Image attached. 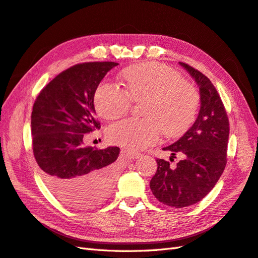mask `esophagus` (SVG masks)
I'll use <instances>...</instances> for the list:
<instances>
[{
	"label": "esophagus",
	"instance_id": "obj_1",
	"mask_svg": "<svg viewBox=\"0 0 258 258\" xmlns=\"http://www.w3.org/2000/svg\"><path fill=\"white\" fill-rule=\"evenodd\" d=\"M124 154H126V156L132 158V159H137V158L141 157V153H137V151L133 150H125Z\"/></svg>",
	"mask_w": 258,
	"mask_h": 258
}]
</instances>
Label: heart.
<instances>
[{"instance_id": "1", "label": "heart", "mask_w": 258, "mask_h": 258, "mask_svg": "<svg viewBox=\"0 0 258 258\" xmlns=\"http://www.w3.org/2000/svg\"><path fill=\"white\" fill-rule=\"evenodd\" d=\"M126 90L113 83H103L95 95L96 109L107 120L128 113L132 102L148 99L146 118H128L112 124L109 140L132 150H140L159 141L162 132L169 137L183 134L194 122L200 95L193 85L183 82L174 70L159 63H142L123 73Z\"/></svg>"}]
</instances>
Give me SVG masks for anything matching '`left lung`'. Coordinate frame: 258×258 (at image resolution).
<instances>
[{"mask_svg":"<svg viewBox=\"0 0 258 258\" xmlns=\"http://www.w3.org/2000/svg\"><path fill=\"white\" fill-rule=\"evenodd\" d=\"M194 78L201 95V109L194 124L179 141L163 150L182 159L175 167L157 159V172L150 189L158 201L170 207L183 208L202 201L221 176L227 163L229 120L221 98L208 77L179 62Z\"/></svg>","mask_w":258,"mask_h":258,"instance_id":"1","label":"left lung"}]
</instances>
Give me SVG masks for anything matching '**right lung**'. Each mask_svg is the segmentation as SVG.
Listing matches in <instances>:
<instances>
[{
	"label": "right lung",
	"instance_id": "obj_1",
	"mask_svg": "<svg viewBox=\"0 0 258 258\" xmlns=\"http://www.w3.org/2000/svg\"><path fill=\"white\" fill-rule=\"evenodd\" d=\"M114 62H89L63 71L38 95L31 112L34 156L44 183L58 201L89 208L109 196L118 147L84 146L85 134L100 128L95 92Z\"/></svg>",
	"mask_w": 258,
	"mask_h": 258
}]
</instances>
